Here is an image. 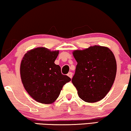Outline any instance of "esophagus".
<instances>
[{"mask_svg": "<svg viewBox=\"0 0 131 131\" xmlns=\"http://www.w3.org/2000/svg\"><path fill=\"white\" fill-rule=\"evenodd\" d=\"M68 76L71 79L72 77H73V73H72L71 72H70V73H68Z\"/></svg>", "mask_w": 131, "mask_h": 131, "instance_id": "1", "label": "esophagus"}]
</instances>
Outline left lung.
I'll return each instance as SVG.
<instances>
[{
    "instance_id": "8db88e82",
    "label": "left lung",
    "mask_w": 131,
    "mask_h": 131,
    "mask_svg": "<svg viewBox=\"0 0 131 131\" xmlns=\"http://www.w3.org/2000/svg\"><path fill=\"white\" fill-rule=\"evenodd\" d=\"M73 55L77 61L72 82L79 98L84 102L100 101L112 88L116 74V61L108 47L91 46L76 50Z\"/></svg>"
}]
</instances>
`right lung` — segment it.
Returning a JSON list of instances; mask_svg holds the SVG:
<instances>
[{"mask_svg": "<svg viewBox=\"0 0 131 131\" xmlns=\"http://www.w3.org/2000/svg\"><path fill=\"white\" fill-rule=\"evenodd\" d=\"M59 51L37 47L28 51L20 64L22 83L27 92L37 102L52 103L59 96L63 86L71 78L61 73L55 64Z\"/></svg>", "mask_w": 131, "mask_h": 131, "instance_id": "obj_1", "label": "right lung"}]
</instances>
